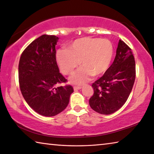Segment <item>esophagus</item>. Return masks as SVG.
I'll return each instance as SVG.
<instances>
[{
	"mask_svg": "<svg viewBox=\"0 0 154 154\" xmlns=\"http://www.w3.org/2000/svg\"><path fill=\"white\" fill-rule=\"evenodd\" d=\"M82 88V87L81 86H74V91H78V90H79V89H80Z\"/></svg>",
	"mask_w": 154,
	"mask_h": 154,
	"instance_id": "obj_1",
	"label": "esophagus"
}]
</instances>
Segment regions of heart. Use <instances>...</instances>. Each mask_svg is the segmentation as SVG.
Listing matches in <instances>:
<instances>
[{
    "mask_svg": "<svg viewBox=\"0 0 154 154\" xmlns=\"http://www.w3.org/2000/svg\"><path fill=\"white\" fill-rule=\"evenodd\" d=\"M114 47L108 39L85 37L75 39L67 48L57 50L56 59L65 75L72 74L80 64L82 67L73 75L71 82L83 84L91 75L99 76L107 71L111 63Z\"/></svg>",
    "mask_w": 154,
    "mask_h": 154,
    "instance_id": "obj_1",
    "label": "heart"
}]
</instances>
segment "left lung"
<instances>
[{
  "mask_svg": "<svg viewBox=\"0 0 154 154\" xmlns=\"http://www.w3.org/2000/svg\"><path fill=\"white\" fill-rule=\"evenodd\" d=\"M135 78L136 65L132 51L120 39L112 64L92 84L94 94L89 99L91 108L102 115L117 111L127 101Z\"/></svg>",
  "mask_w": 154,
  "mask_h": 154,
  "instance_id": "8db88e82",
  "label": "left lung"
}]
</instances>
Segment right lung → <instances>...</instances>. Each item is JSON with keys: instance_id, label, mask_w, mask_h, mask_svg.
<instances>
[{"instance_id": "add662e5", "label": "right lung", "mask_w": 154, "mask_h": 154, "mask_svg": "<svg viewBox=\"0 0 154 154\" xmlns=\"http://www.w3.org/2000/svg\"><path fill=\"white\" fill-rule=\"evenodd\" d=\"M58 37L43 35L22 52L18 66L20 91L27 104L39 115L52 117L67 106L73 87L59 72L56 60Z\"/></svg>"}]
</instances>
